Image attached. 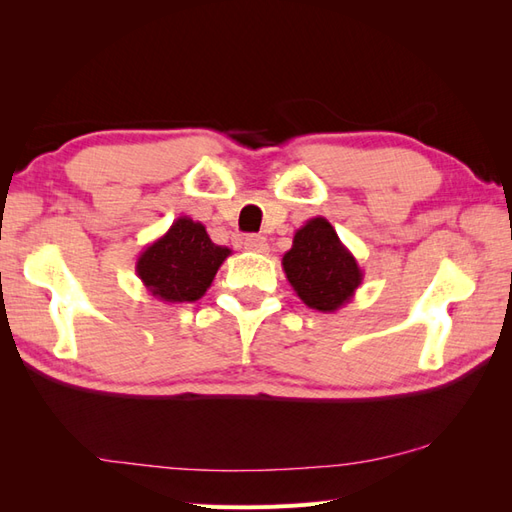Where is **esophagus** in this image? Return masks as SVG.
I'll return each instance as SVG.
<instances>
[{"label": "esophagus", "instance_id": "1", "mask_svg": "<svg viewBox=\"0 0 512 512\" xmlns=\"http://www.w3.org/2000/svg\"><path fill=\"white\" fill-rule=\"evenodd\" d=\"M244 248L250 250V253H266L268 242L262 235H246L244 237Z\"/></svg>", "mask_w": 512, "mask_h": 512}]
</instances>
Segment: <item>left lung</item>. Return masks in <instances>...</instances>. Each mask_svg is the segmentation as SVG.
Masks as SVG:
<instances>
[{"mask_svg": "<svg viewBox=\"0 0 512 512\" xmlns=\"http://www.w3.org/2000/svg\"><path fill=\"white\" fill-rule=\"evenodd\" d=\"M281 266L297 297L319 312L343 308L363 284V270L356 257L321 215L312 217L295 233Z\"/></svg>", "mask_w": 512, "mask_h": 512, "instance_id": "obj_1", "label": "left lung"}]
</instances>
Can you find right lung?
Returning <instances> with one entry per match:
<instances>
[{
  "label": "right lung",
  "instance_id": "add662e5",
  "mask_svg": "<svg viewBox=\"0 0 512 512\" xmlns=\"http://www.w3.org/2000/svg\"><path fill=\"white\" fill-rule=\"evenodd\" d=\"M228 255L231 248L213 244L204 224L182 215L138 255L136 275L154 299L191 303L211 288Z\"/></svg>",
  "mask_w": 512,
  "mask_h": 512
}]
</instances>
